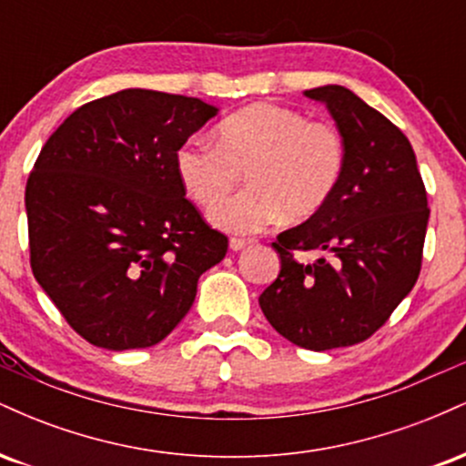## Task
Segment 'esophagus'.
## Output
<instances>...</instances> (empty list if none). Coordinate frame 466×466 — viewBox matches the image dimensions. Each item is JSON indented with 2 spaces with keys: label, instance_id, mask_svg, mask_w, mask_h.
Wrapping results in <instances>:
<instances>
[{
  "label": "esophagus",
  "instance_id": "esophagus-1",
  "mask_svg": "<svg viewBox=\"0 0 466 466\" xmlns=\"http://www.w3.org/2000/svg\"><path fill=\"white\" fill-rule=\"evenodd\" d=\"M248 243H249V238H229V249L238 251V249H243Z\"/></svg>",
  "mask_w": 466,
  "mask_h": 466
}]
</instances>
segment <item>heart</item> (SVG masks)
Listing matches in <instances>:
<instances>
[{
	"instance_id": "heart-1",
	"label": "heart",
	"mask_w": 466,
	"mask_h": 466,
	"mask_svg": "<svg viewBox=\"0 0 466 466\" xmlns=\"http://www.w3.org/2000/svg\"><path fill=\"white\" fill-rule=\"evenodd\" d=\"M346 144L329 122L271 103L249 105L218 122L217 142L192 137L175 153V170L192 201L215 206L238 184L249 188L210 212L228 232H258L280 212L289 221L313 217L344 175Z\"/></svg>"
}]
</instances>
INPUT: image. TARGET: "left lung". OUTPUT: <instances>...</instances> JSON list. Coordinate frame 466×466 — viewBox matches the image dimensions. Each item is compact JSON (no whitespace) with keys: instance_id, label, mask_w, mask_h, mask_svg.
I'll use <instances>...</instances> for the list:
<instances>
[{"instance_id":"1","label":"left lung","mask_w":466,"mask_h":466,"mask_svg":"<svg viewBox=\"0 0 466 466\" xmlns=\"http://www.w3.org/2000/svg\"><path fill=\"white\" fill-rule=\"evenodd\" d=\"M304 96L333 116L346 144L344 175L322 210L271 243L280 274L258 302L285 339L330 350L377 333L416 285L430 208L397 125L341 85ZM309 250L319 258L304 259Z\"/></svg>"}]
</instances>
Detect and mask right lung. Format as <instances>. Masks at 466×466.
<instances>
[{"instance_id":"1","label":"right lung","mask_w":466,"mask_h":466,"mask_svg":"<svg viewBox=\"0 0 466 466\" xmlns=\"http://www.w3.org/2000/svg\"><path fill=\"white\" fill-rule=\"evenodd\" d=\"M217 106L122 89L47 137L25 184L30 267L63 318L106 350L148 349L190 311L228 237L186 199L175 153Z\"/></svg>"}]
</instances>
